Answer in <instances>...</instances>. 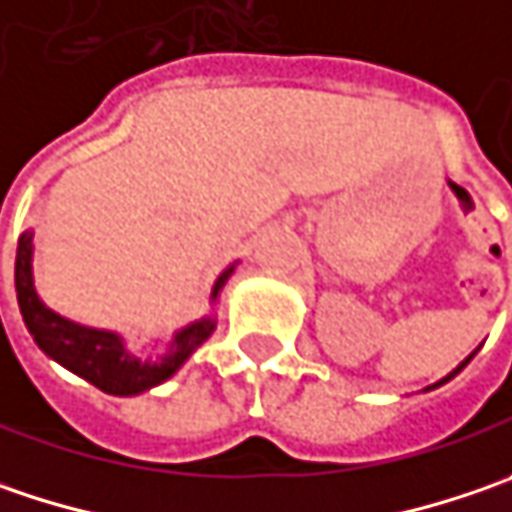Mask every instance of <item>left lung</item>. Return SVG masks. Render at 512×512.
<instances>
[{
  "instance_id": "obj_1",
  "label": "left lung",
  "mask_w": 512,
  "mask_h": 512,
  "mask_svg": "<svg viewBox=\"0 0 512 512\" xmlns=\"http://www.w3.org/2000/svg\"><path fill=\"white\" fill-rule=\"evenodd\" d=\"M473 355H476V352H473ZM473 355H470V358H473ZM470 358H467V361H464V364H461V367L456 369V372H453V375H447V378H444V381H438V384H447V381H450V378H456L458 372H461V369L467 367V364H470ZM438 384H435V387H438Z\"/></svg>"
}]
</instances>
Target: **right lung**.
Listing matches in <instances>:
<instances>
[{
  "mask_svg": "<svg viewBox=\"0 0 512 512\" xmlns=\"http://www.w3.org/2000/svg\"><path fill=\"white\" fill-rule=\"evenodd\" d=\"M31 237L34 234L25 232L19 237L16 246V269H13V280H16V300H19V312L22 321L28 326V332L34 335L36 346L59 361L62 367L82 375L85 381H91L94 387L111 395H137L143 389L157 387L166 378H171L177 369L186 364L191 352L203 344L212 335L214 321H197L186 326L183 332H177L171 352L163 361L154 364H140L134 361L123 349V341L111 332H100V329H85L77 323L65 321L54 315L51 309L42 306V300L36 298L34 278H31ZM232 275V269H226L217 283H214V298L220 292V286Z\"/></svg>",
  "mask_w": 512,
  "mask_h": 512,
  "instance_id": "1",
  "label": "right lung"
}]
</instances>
